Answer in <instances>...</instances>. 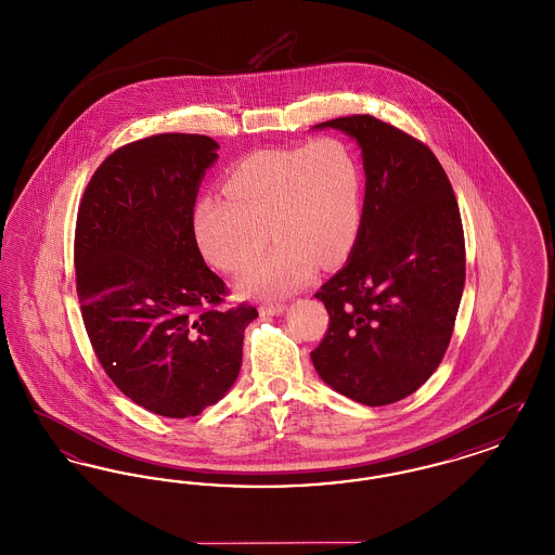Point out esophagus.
Instances as JSON below:
<instances>
[{"label": "esophagus", "mask_w": 555, "mask_h": 555, "mask_svg": "<svg viewBox=\"0 0 555 555\" xmlns=\"http://www.w3.org/2000/svg\"><path fill=\"white\" fill-rule=\"evenodd\" d=\"M283 312H285V304H264V306H260L262 317H276V314H283Z\"/></svg>", "instance_id": "esophagus-1"}]
</instances>
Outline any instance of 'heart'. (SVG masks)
Wrapping results in <instances>:
<instances>
[{
	"mask_svg": "<svg viewBox=\"0 0 555 555\" xmlns=\"http://www.w3.org/2000/svg\"><path fill=\"white\" fill-rule=\"evenodd\" d=\"M195 237L211 264L235 272L264 243L266 254L245 266L238 289L281 297L308 283L314 268L349 256L362 224V166L337 137L306 145L258 150L238 159L224 195L199 199Z\"/></svg>",
	"mask_w": 555,
	"mask_h": 555,
	"instance_id": "heart-1",
	"label": "heart"
}]
</instances>
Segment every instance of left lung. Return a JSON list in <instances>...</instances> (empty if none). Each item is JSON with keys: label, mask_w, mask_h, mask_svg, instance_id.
Returning a JSON list of instances; mask_svg holds the SVG:
<instances>
[{"label": "left lung", "mask_w": 555, "mask_h": 555, "mask_svg": "<svg viewBox=\"0 0 555 555\" xmlns=\"http://www.w3.org/2000/svg\"><path fill=\"white\" fill-rule=\"evenodd\" d=\"M362 147L366 195L347 264L317 295L328 328L320 378L364 405L412 396L441 364L457 317L466 247L455 193L423 141L370 114L320 122Z\"/></svg>", "instance_id": "1"}]
</instances>
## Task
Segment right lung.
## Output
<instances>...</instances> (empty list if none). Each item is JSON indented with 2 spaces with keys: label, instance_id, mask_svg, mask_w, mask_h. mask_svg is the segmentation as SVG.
Segmentation results:
<instances>
[{
  "label": "right lung",
  "instance_id": "add662e5",
  "mask_svg": "<svg viewBox=\"0 0 555 555\" xmlns=\"http://www.w3.org/2000/svg\"><path fill=\"white\" fill-rule=\"evenodd\" d=\"M206 134L162 132L109 154L82 193L75 229L80 317L109 380L137 405L197 416L233 387L249 304L204 262L193 208L218 158Z\"/></svg>",
  "mask_w": 555,
  "mask_h": 555
}]
</instances>
